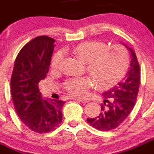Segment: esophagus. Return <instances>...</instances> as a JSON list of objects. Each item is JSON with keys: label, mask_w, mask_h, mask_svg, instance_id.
I'll list each match as a JSON object with an SVG mask.
<instances>
[{"label": "esophagus", "mask_w": 154, "mask_h": 154, "mask_svg": "<svg viewBox=\"0 0 154 154\" xmlns=\"http://www.w3.org/2000/svg\"><path fill=\"white\" fill-rule=\"evenodd\" d=\"M69 99H74V100H77V101H81V102H87L88 100L87 99H84V98H74V97H69Z\"/></svg>", "instance_id": "esophagus-1"}]
</instances>
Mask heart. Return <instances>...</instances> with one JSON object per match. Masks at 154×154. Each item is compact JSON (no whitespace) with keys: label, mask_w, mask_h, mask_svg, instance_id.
I'll return each mask as SVG.
<instances>
[{"label":"heart","mask_w":154,"mask_h":154,"mask_svg":"<svg viewBox=\"0 0 154 154\" xmlns=\"http://www.w3.org/2000/svg\"><path fill=\"white\" fill-rule=\"evenodd\" d=\"M73 51L79 59L86 62L87 71L96 84L103 89L119 81L129 67V53L121 45L107 47L101 42H84L76 46ZM65 56V50H58L52 58V67L60 68ZM92 85L89 77H72L65 80L64 88L73 96L83 97L87 95Z\"/></svg>","instance_id":"heart-1"}]
</instances>
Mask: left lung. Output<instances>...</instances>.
<instances>
[{"label":"left lung","mask_w":154,"mask_h":154,"mask_svg":"<svg viewBox=\"0 0 154 154\" xmlns=\"http://www.w3.org/2000/svg\"><path fill=\"white\" fill-rule=\"evenodd\" d=\"M123 44L130 53L129 71L123 80L103 93L104 104L98 117L87 118L88 123L100 131H110L120 126L136 102L140 84L139 64L133 50Z\"/></svg>","instance_id":"obj_1"}]
</instances>
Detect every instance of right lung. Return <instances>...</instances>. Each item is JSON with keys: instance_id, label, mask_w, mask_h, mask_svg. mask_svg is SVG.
I'll return each mask as SVG.
<instances>
[{"instance_id": "add662e5", "label": "right lung", "mask_w": 154, "mask_h": 154, "mask_svg": "<svg viewBox=\"0 0 154 154\" xmlns=\"http://www.w3.org/2000/svg\"><path fill=\"white\" fill-rule=\"evenodd\" d=\"M55 40L39 36L25 44L15 60L10 87L15 109L25 126L37 133H47L62 121L65 101L44 99L38 83L48 73Z\"/></svg>"}]
</instances>
